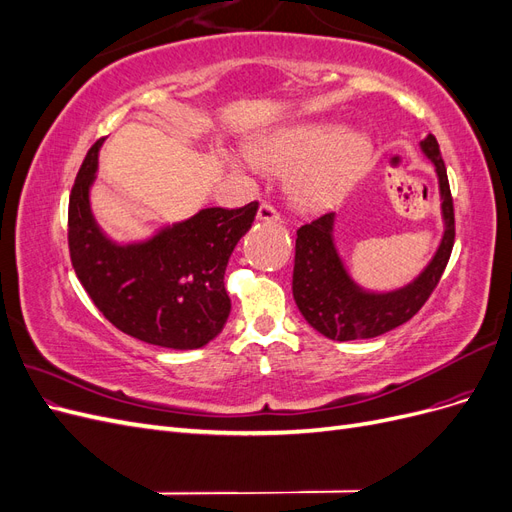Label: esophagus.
I'll use <instances>...</instances> for the list:
<instances>
[{
	"label": "esophagus",
	"instance_id": "esophagus-1",
	"mask_svg": "<svg viewBox=\"0 0 512 512\" xmlns=\"http://www.w3.org/2000/svg\"><path fill=\"white\" fill-rule=\"evenodd\" d=\"M258 220L275 224V222H280V213H277V209L271 203H260V207H258Z\"/></svg>",
	"mask_w": 512,
	"mask_h": 512
}]
</instances>
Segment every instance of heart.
I'll use <instances>...</instances> for the list:
<instances>
[{"instance_id":"1","label":"heart","mask_w":512,"mask_h":512,"mask_svg":"<svg viewBox=\"0 0 512 512\" xmlns=\"http://www.w3.org/2000/svg\"><path fill=\"white\" fill-rule=\"evenodd\" d=\"M252 160L277 173L299 167L290 183L292 198L303 207H324L359 173L367 160V143L335 126H299L260 141Z\"/></svg>"}]
</instances>
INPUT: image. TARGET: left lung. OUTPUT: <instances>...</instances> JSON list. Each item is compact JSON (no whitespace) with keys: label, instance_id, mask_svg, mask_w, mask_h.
Segmentation results:
<instances>
[{"label":"left lung","instance_id":"1","mask_svg":"<svg viewBox=\"0 0 512 512\" xmlns=\"http://www.w3.org/2000/svg\"><path fill=\"white\" fill-rule=\"evenodd\" d=\"M421 149L436 164L446 230L429 267L410 286L386 294L363 292L356 286L335 250L333 213H322L297 230L292 294L303 318L324 337L337 342L378 337L408 322L436 290L453 252L455 209L436 136L429 134L421 141Z\"/></svg>","mask_w":512,"mask_h":512}]
</instances>
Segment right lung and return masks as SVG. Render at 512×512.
<instances>
[{
    "label": "right lung",
    "instance_id": "1",
    "mask_svg": "<svg viewBox=\"0 0 512 512\" xmlns=\"http://www.w3.org/2000/svg\"><path fill=\"white\" fill-rule=\"evenodd\" d=\"M102 141L87 151L70 192L68 247L74 273L119 331L162 348H203L224 329L230 314L226 265L250 230L258 203L203 209L147 243L115 245L102 235L89 209Z\"/></svg>",
    "mask_w": 512,
    "mask_h": 512
}]
</instances>
